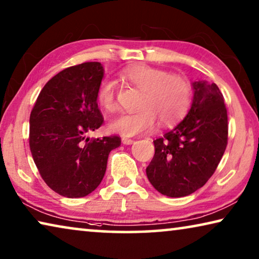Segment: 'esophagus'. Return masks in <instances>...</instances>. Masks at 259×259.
Returning <instances> with one entry per match:
<instances>
[{"mask_svg": "<svg viewBox=\"0 0 259 259\" xmlns=\"http://www.w3.org/2000/svg\"><path fill=\"white\" fill-rule=\"evenodd\" d=\"M122 143H123V144H125V145H130V144H133V143H134V140H130V138L123 137L122 138Z\"/></svg>", "mask_w": 259, "mask_h": 259, "instance_id": "1", "label": "esophagus"}]
</instances>
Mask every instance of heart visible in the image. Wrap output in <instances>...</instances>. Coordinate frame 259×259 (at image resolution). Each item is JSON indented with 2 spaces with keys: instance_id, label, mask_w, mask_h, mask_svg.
Returning a JSON list of instances; mask_svg holds the SVG:
<instances>
[{
  "instance_id": "1",
  "label": "heart",
  "mask_w": 259,
  "mask_h": 259,
  "mask_svg": "<svg viewBox=\"0 0 259 259\" xmlns=\"http://www.w3.org/2000/svg\"><path fill=\"white\" fill-rule=\"evenodd\" d=\"M121 79L142 91L137 113L121 114L111 121L109 128L124 137H133L151 130L159 119L169 126L186 115L191 105V84L183 76L168 74L167 71L145 64H134L121 72ZM96 101L103 110L116 109V91L110 80H103L96 91Z\"/></svg>"
}]
</instances>
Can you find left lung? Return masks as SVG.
<instances>
[{
	"label": "left lung",
	"mask_w": 259,
	"mask_h": 259,
	"mask_svg": "<svg viewBox=\"0 0 259 259\" xmlns=\"http://www.w3.org/2000/svg\"><path fill=\"white\" fill-rule=\"evenodd\" d=\"M190 110L178 125L153 141L146 167L152 186L169 198L190 195L213 176L228 142V116L222 93L204 80L192 83Z\"/></svg>",
	"instance_id": "8db88e82"
}]
</instances>
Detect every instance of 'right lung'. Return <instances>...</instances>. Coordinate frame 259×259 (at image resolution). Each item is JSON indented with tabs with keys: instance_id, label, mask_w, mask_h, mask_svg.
I'll list each match as a JSON object with an SVG mask.
<instances>
[{
	"instance_id": "add662e5",
	"label": "right lung",
	"mask_w": 259,
	"mask_h": 259,
	"mask_svg": "<svg viewBox=\"0 0 259 259\" xmlns=\"http://www.w3.org/2000/svg\"><path fill=\"white\" fill-rule=\"evenodd\" d=\"M101 63L68 67L48 81L30 115V150L46 185L66 198H82L101 183L117 136L90 138L103 123L96 91Z\"/></svg>"
}]
</instances>
